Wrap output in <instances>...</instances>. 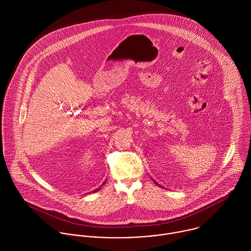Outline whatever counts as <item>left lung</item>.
Returning a JSON list of instances; mask_svg holds the SVG:
<instances>
[{"label":"left lung","instance_id":"1","mask_svg":"<svg viewBox=\"0 0 251 251\" xmlns=\"http://www.w3.org/2000/svg\"><path fill=\"white\" fill-rule=\"evenodd\" d=\"M154 182H155V181H154ZM155 183H156V182H155Z\"/></svg>","mask_w":251,"mask_h":251}]
</instances>
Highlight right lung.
Listing matches in <instances>:
<instances>
[{"mask_svg": "<svg viewBox=\"0 0 251 251\" xmlns=\"http://www.w3.org/2000/svg\"><path fill=\"white\" fill-rule=\"evenodd\" d=\"M105 181H106V180H105ZM105 181H104V182H103V183H102V184H101V185H100V186H102V185H104V183H105ZM100 187H99V188H98V189H95V190H94V192H97V191H99V190H100Z\"/></svg>", "mask_w": 251, "mask_h": 251, "instance_id": "add662e5", "label": "right lung"}]
</instances>
